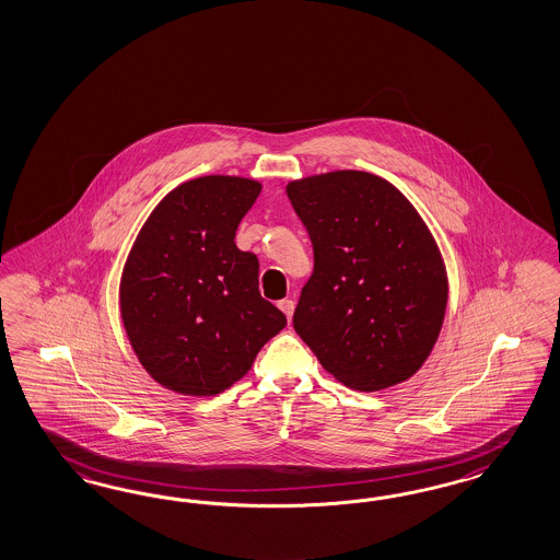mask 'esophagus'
Returning <instances> with one entry per match:
<instances>
[{"instance_id":"1","label":"esophagus","mask_w":560,"mask_h":560,"mask_svg":"<svg viewBox=\"0 0 560 560\" xmlns=\"http://www.w3.org/2000/svg\"><path fill=\"white\" fill-rule=\"evenodd\" d=\"M280 306V311L287 315L288 323L292 319V313H294V301H290V299H284V301H280L278 303Z\"/></svg>"}]
</instances>
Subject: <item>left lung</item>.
<instances>
[{
    "mask_svg": "<svg viewBox=\"0 0 560 560\" xmlns=\"http://www.w3.org/2000/svg\"><path fill=\"white\" fill-rule=\"evenodd\" d=\"M287 194L315 257L296 334L353 390L413 376L447 303L444 261L416 208L383 177L353 170L290 182Z\"/></svg>",
    "mask_w": 560,
    "mask_h": 560,
    "instance_id": "1",
    "label": "left lung"
}]
</instances>
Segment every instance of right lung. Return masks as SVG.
I'll use <instances>...</instances> for the list:
<instances>
[{
	"label": "right lung",
	"instance_id": "right-lung-1",
	"mask_svg": "<svg viewBox=\"0 0 560 560\" xmlns=\"http://www.w3.org/2000/svg\"><path fill=\"white\" fill-rule=\"evenodd\" d=\"M261 184L205 176L167 194L135 241L120 315L144 370L182 395H219L252 368L287 317L259 294L256 254L235 231Z\"/></svg>",
	"mask_w": 560,
	"mask_h": 560
}]
</instances>
